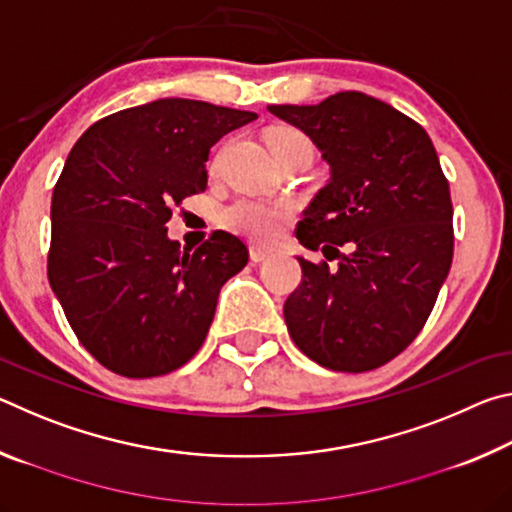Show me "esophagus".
<instances>
[{
  "label": "esophagus",
  "instance_id": "34e87169",
  "mask_svg": "<svg viewBox=\"0 0 512 512\" xmlns=\"http://www.w3.org/2000/svg\"><path fill=\"white\" fill-rule=\"evenodd\" d=\"M273 255V250H268V248H262V246H250V259H253L255 264H262V262H266L268 257Z\"/></svg>",
  "mask_w": 512,
  "mask_h": 512
}]
</instances>
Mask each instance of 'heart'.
I'll return each mask as SVG.
<instances>
[{
  "mask_svg": "<svg viewBox=\"0 0 512 512\" xmlns=\"http://www.w3.org/2000/svg\"><path fill=\"white\" fill-rule=\"evenodd\" d=\"M266 142L271 146L275 158L291 149H311V142L305 133L289 126H277L266 133ZM291 205L282 201H262V198H237L230 205H225L219 221L223 228L235 232V235L248 237L253 241H275L287 221L291 219Z\"/></svg>",
  "mask_w": 512,
  "mask_h": 512,
  "instance_id": "heart-1",
  "label": "heart"
}]
</instances>
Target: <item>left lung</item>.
Wrapping results in <instances>:
<instances>
[{
	"label": "left lung",
	"mask_w": 512,
	"mask_h": 512,
	"mask_svg": "<svg viewBox=\"0 0 512 512\" xmlns=\"http://www.w3.org/2000/svg\"><path fill=\"white\" fill-rule=\"evenodd\" d=\"M268 112L305 131L332 171L296 237L339 262L298 257L302 280L284 302L291 339L329 370H375L422 332L452 266L454 207L436 149L418 121L363 92Z\"/></svg>",
	"instance_id": "left-lung-1"
}]
</instances>
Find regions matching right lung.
I'll return each mask as SVG.
<instances>
[{
    "instance_id": "obj_1",
    "label": "right lung",
    "mask_w": 512,
    "mask_h": 512,
    "mask_svg": "<svg viewBox=\"0 0 512 512\" xmlns=\"http://www.w3.org/2000/svg\"><path fill=\"white\" fill-rule=\"evenodd\" d=\"M255 112L160 99L99 119L69 151L51 198L49 284L76 339L121 377H160L201 350L248 246L216 230L192 253L167 239L205 192L212 146Z\"/></svg>"
}]
</instances>
